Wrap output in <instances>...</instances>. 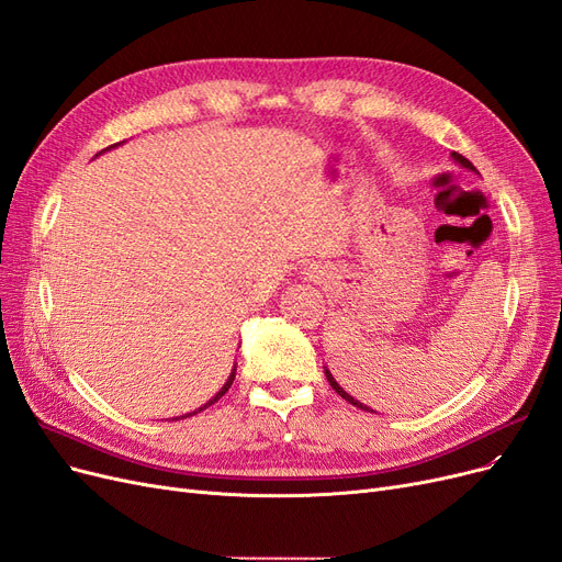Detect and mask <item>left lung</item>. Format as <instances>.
Returning a JSON list of instances; mask_svg holds the SVG:
<instances>
[{
	"label": "left lung",
	"mask_w": 562,
	"mask_h": 562,
	"mask_svg": "<svg viewBox=\"0 0 562 562\" xmlns=\"http://www.w3.org/2000/svg\"><path fill=\"white\" fill-rule=\"evenodd\" d=\"M451 157H453V159H456V161H459V164H461V166H463V169H470V171H476V169H474V166H472V161H468V159H465V157H463V155H459V153H451ZM324 375H326V380H328V384H330V386H334V391H336V393H338V396H340V398H345V401H347V403H351V405H355V407H359V409H366V412H372V409H370V407H366V405H363V403H359V401H355V398H351V396H349V393H347V391H345V389H342V386H340V384H338V382H336V380H334V375H330V370H328V368H324Z\"/></svg>",
	"instance_id": "left-lung-1"
}]
</instances>
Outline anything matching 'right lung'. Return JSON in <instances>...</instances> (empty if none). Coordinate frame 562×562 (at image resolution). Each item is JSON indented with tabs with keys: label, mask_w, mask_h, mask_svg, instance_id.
I'll return each instance as SVG.
<instances>
[{
	"label": "right lung",
	"mask_w": 562,
	"mask_h": 562,
	"mask_svg": "<svg viewBox=\"0 0 562 562\" xmlns=\"http://www.w3.org/2000/svg\"><path fill=\"white\" fill-rule=\"evenodd\" d=\"M111 148H113V145H111ZM106 150H109V148H106ZM234 378H236V366H234V370H232V375H228V380H226V382H224V386H222V389H220V391H217V393H215V396H213V398H211V401H207V403H205V405H203V407H199V409H196V412H201V409H205V407H211V405H213V403H217V401H220V398H222V396H224V393H226V391H228V389H232V384H234ZM196 412H192V414H196ZM192 414H184V417H192Z\"/></svg>",
	"instance_id": "add662e5"
}]
</instances>
